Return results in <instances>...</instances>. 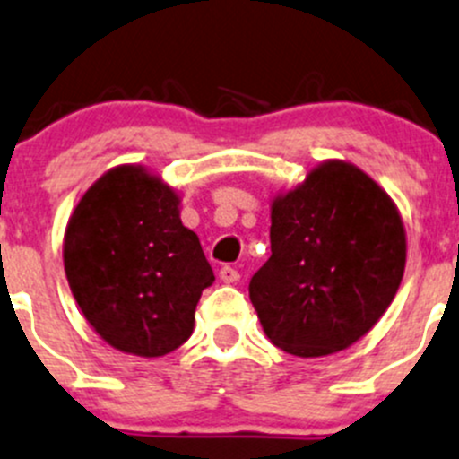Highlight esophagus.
Instances as JSON below:
<instances>
[{"mask_svg": "<svg viewBox=\"0 0 459 459\" xmlns=\"http://www.w3.org/2000/svg\"><path fill=\"white\" fill-rule=\"evenodd\" d=\"M219 278L221 282H225V285H234V282L240 281V273L236 272L234 267H228V264H225V267L219 272Z\"/></svg>", "mask_w": 459, "mask_h": 459, "instance_id": "34e87169", "label": "esophagus"}]
</instances>
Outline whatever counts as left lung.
Segmentation results:
<instances>
[{
  "mask_svg": "<svg viewBox=\"0 0 459 459\" xmlns=\"http://www.w3.org/2000/svg\"><path fill=\"white\" fill-rule=\"evenodd\" d=\"M272 256L249 282L263 332L299 358L371 332L398 294L406 231L394 198L349 160L316 165L272 198Z\"/></svg>",
  "mask_w": 459,
  "mask_h": 459,
  "instance_id": "1",
  "label": "left lung"
}]
</instances>
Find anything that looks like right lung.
Returning a JSON list of instances; mask_svg holds the SVG:
<instances>
[{"label":"right lung","mask_w":459,"mask_h":459,"mask_svg":"<svg viewBox=\"0 0 459 459\" xmlns=\"http://www.w3.org/2000/svg\"><path fill=\"white\" fill-rule=\"evenodd\" d=\"M64 269L99 338L139 358L181 347L201 291L214 282L201 240L181 223V195L136 163L110 168L79 198Z\"/></svg>","instance_id":"right-lung-1"}]
</instances>
